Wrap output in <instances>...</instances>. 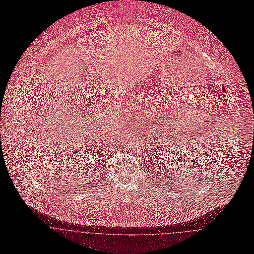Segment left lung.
<instances>
[{"label": "left lung", "instance_id": "obj_1", "mask_svg": "<svg viewBox=\"0 0 254 254\" xmlns=\"http://www.w3.org/2000/svg\"><path fill=\"white\" fill-rule=\"evenodd\" d=\"M223 89H224V86H223ZM224 90H225V89H224Z\"/></svg>", "mask_w": 254, "mask_h": 254}]
</instances>
